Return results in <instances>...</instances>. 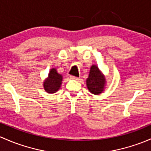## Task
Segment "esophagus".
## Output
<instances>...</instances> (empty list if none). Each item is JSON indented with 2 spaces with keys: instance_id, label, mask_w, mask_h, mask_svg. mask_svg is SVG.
<instances>
[{
  "instance_id": "1",
  "label": "esophagus",
  "mask_w": 151,
  "mask_h": 151,
  "mask_svg": "<svg viewBox=\"0 0 151 151\" xmlns=\"http://www.w3.org/2000/svg\"><path fill=\"white\" fill-rule=\"evenodd\" d=\"M70 78L72 79V80H78V77H74V76H70Z\"/></svg>"
}]
</instances>
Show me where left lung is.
<instances>
[{
	"mask_svg": "<svg viewBox=\"0 0 151 151\" xmlns=\"http://www.w3.org/2000/svg\"><path fill=\"white\" fill-rule=\"evenodd\" d=\"M86 82L87 86L90 93L95 95H99L104 90L106 79L101 74L98 66L93 65L90 68V74Z\"/></svg>",
	"mask_w": 151,
	"mask_h": 151,
	"instance_id": "left-lung-1",
	"label": "left lung"
}]
</instances>
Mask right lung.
I'll use <instances>...</instances> for the list:
<instances>
[{"instance_id":"add662e5","label":"right lung","mask_w":151,"mask_h":151,"mask_svg":"<svg viewBox=\"0 0 151 151\" xmlns=\"http://www.w3.org/2000/svg\"><path fill=\"white\" fill-rule=\"evenodd\" d=\"M62 76L57 72L55 69H51L48 77L44 82V89L48 93H54L61 87Z\"/></svg>"}]
</instances>
